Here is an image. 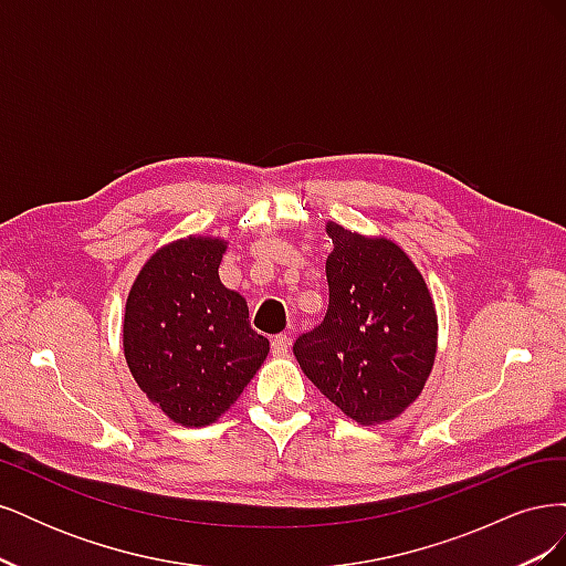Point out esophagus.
<instances>
[{
	"mask_svg": "<svg viewBox=\"0 0 566 566\" xmlns=\"http://www.w3.org/2000/svg\"><path fill=\"white\" fill-rule=\"evenodd\" d=\"M290 349V335L281 333V335H273L271 337V352L276 356H283Z\"/></svg>",
	"mask_w": 566,
	"mask_h": 566,
	"instance_id": "esophagus-1",
	"label": "esophagus"
}]
</instances>
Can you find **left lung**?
Masks as SVG:
<instances>
[{
    "label": "left lung",
    "instance_id": "1",
    "mask_svg": "<svg viewBox=\"0 0 566 566\" xmlns=\"http://www.w3.org/2000/svg\"><path fill=\"white\" fill-rule=\"evenodd\" d=\"M328 312L295 342V358L325 399L361 424L399 418L430 378L437 310L410 256L382 235L328 221Z\"/></svg>",
    "mask_w": 566,
    "mask_h": 566
}]
</instances>
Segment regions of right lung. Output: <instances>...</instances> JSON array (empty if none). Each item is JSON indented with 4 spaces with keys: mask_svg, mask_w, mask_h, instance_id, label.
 I'll use <instances>...</instances> for the list:
<instances>
[{
    "mask_svg": "<svg viewBox=\"0 0 566 566\" xmlns=\"http://www.w3.org/2000/svg\"><path fill=\"white\" fill-rule=\"evenodd\" d=\"M224 252L221 238H179L150 254L127 295V366L148 401L184 427L224 416L269 354L245 297L219 281Z\"/></svg>",
    "mask_w": 566,
    "mask_h": 566,
    "instance_id": "right-lung-1",
    "label": "right lung"
}]
</instances>
